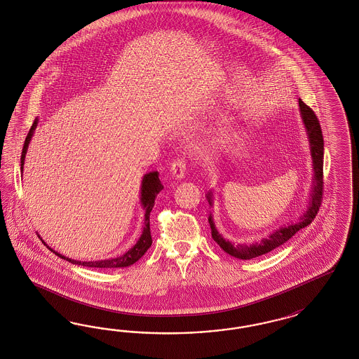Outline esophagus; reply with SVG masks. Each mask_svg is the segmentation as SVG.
<instances>
[{
  "label": "esophagus",
  "instance_id": "obj_1",
  "mask_svg": "<svg viewBox=\"0 0 359 359\" xmlns=\"http://www.w3.org/2000/svg\"><path fill=\"white\" fill-rule=\"evenodd\" d=\"M187 161L184 158H177L172 161L171 164V173L173 177L176 179H182L186 172Z\"/></svg>",
  "mask_w": 359,
  "mask_h": 359
}]
</instances>
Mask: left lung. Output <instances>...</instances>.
I'll list each match as a JSON object with an SVG mask.
<instances>
[{
    "instance_id": "1",
    "label": "left lung",
    "mask_w": 359,
    "mask_h": 359,
    "mask_svg": "<svg viewBox=\"0 0 359 359\" xmlns=\"http://www.w3.org/2000/svg\"><path fill=\"white\" fill-rule=\"evenodd\" d=\"M298 103H299V110H301L304 123L306 126V130L309 134L310 149H311L313 167H314V182H313V189H311V198L309 200V208L301 217L299 223L289 224L286 226H283L281 229H277L268 238H264L252 245H244V244L233 245L232 243L226 241L215 228L212 216L210 215L208 223L210 225L212 238L220 245L224 252H226L228 255L233 256L236 259L252 260L265 253L272 252L276 248L281 247L289 238L296 235L299 229L308 226L314 220V217L320 210L322 196H323V136H322L321 124L317 115L308 104H305L301 99H298ZM208 200H210V204H212L210 194L208 195Z\"/></svg>"
}]
</instances>
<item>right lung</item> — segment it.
I'll return each instance as SVG.
<instances>
[{
    "instance_id": "1",
    "label": "right lung",
    "mask_w": 359,
    "mask_h": 359,
    "mask_svg": "<svg viewBox=\"0 0 359 359\" xmlns=\"http://www.w3.org/2000/svg\"><path fill=\"white\" fill-rule=\"evenodd\" d=\"M37 127V119L33 122V126L30 128V131L27 133L26 136L25 143H24V149H22V154H21V171L24 167V161H25L26 149L29 146V142L33 136V131ZM163 189V184H161V179H159V172H149L143 177L142 182V205L146 210L144 213V229L143 233L140 236V238L137 240L134 248H131L127 253H124L123 256H119L116 259H110V260L102 261H93V262H81V261H74L72 259H66L61 256L60 253H57L55 250L50 249L53 253H55L57 256H60L61 259H66L69 262L73 264H78V265H83V266H91V268H100V269H111V268H123V266H128L133 265L134 262L139 260L146 252L147 249L151 247L152 244V237H151V229H149V212L152 210L154 207V201L156 195Z\"/></svg>"
}]
</instances>
